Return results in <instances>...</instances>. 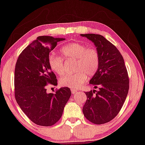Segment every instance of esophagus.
Instances as JSON below:
<instances>
[{"label": "esophagus", "instance_id": "1", "mask_svg": "<svg viewBox=\"0 0 145 145\" xmlns=\"http://www.w3.org/2000/svg\"><path fill=\"white\" fill-rule=\"evenodd\" d=\"M71 92H72V94H74L77 92V90H75V89H71Z\"/></svg>", "mask_w": 145, "mask_h": 145}]
</instances>
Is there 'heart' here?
Wrapping results in <instances>:
<instances>
[{
    "instance_id": "1",
    "label": "heart",
    "mask_w": 145,
    "mask_h": 145,
    "mask_svg": "<svg viewBox=\"0 0 145 145\" xmlns=\"http://www.w3.org/2000/svg\"><path fill=\"white\" fill-rule=\"evenodd\" d=\"M60 53L66 61H75V73H69L60 80V84L70 88H78L85 83L88 76H93L100 66V55L93 47L81 43H71L62 47ZM48 64L54 72L60 76L65 73L64 60L59 56L51 54L48 57Z\"/></svg>"
}]
</instances>
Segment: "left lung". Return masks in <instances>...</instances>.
I'll return each instance as SVG.
<instances>
[{
    "label": "left lung",
    "mask_w": 145,
    "mask_h": 145,
    "mask_svg": "<svg viewBox=\"0 0 145 145\" xmlns=\"http://www.w3.org/2000/svg\"><path fill=\"white\" fill-rule=\"evenodd\" d=\"M94 43L100 55L98 72L90 84L99 90L86 92L83 113L86 119L96 124L113 120L119 113L129 90V77L124 60L117 48L103 36L80 34Z\"/></svg>",
    "instance_id": "8db88e82"
}]
</instances>
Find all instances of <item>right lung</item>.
<instances>
[{
    "label": "right lung",
    "instance_id": "right-lung-1",
    "mask_svg": "<svg viewBox=\"0 0 145 145\" xmlns=\"http://www.w3.org/2000/svg\"><path fill=\"white\" fill-rule=\"evenodd\" d=\"M65 38L39 36L23 50L15 68V98L24 113L39 126H51L61 117L71 96L68 87L47 93L46 86L57 85L48 64L49 53Z\"/></svg>",
    "mask_w": 145,
    "mask_h": 145
}]
</instances>
